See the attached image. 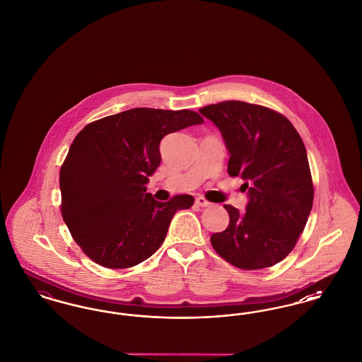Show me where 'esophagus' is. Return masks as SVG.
I'll return each mask as SVG.
<instances>
[{
	"instance_id": "obj_1",
	"label": "esophagus",
	"mask_w": 362,
	"mask_h": 362,
	"mask_svg": "<svg viewBox=\"0 0 362 362\" xmlns=\"http://www.w3.org/2000/svg\"><path fill=\"white\" fill-rule=\"evenodd\" d=\"M195 204H197V206H210V202H209V201H206V199H205L204 197H197V198H195Z\"/></svg>"
}]
</instances>
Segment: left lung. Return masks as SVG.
I'll return each instance as SVG.
<instances>
[{
	"label": "left lung",
	"mask_w": 362,
	"mask_h": 362,
	"mask_svg": "<svg viewBox=\"0 0 362 362\" xmlns=\"http://www.w3.org/2000/svg\"><path fill=\"white\" fill-rule=\"evenodd\" d=\"M221 132L229 153L228 173L241 176L245 211L224 205L229 225L210 241L216 252L243 270L274 266L303 233L313 204L304 142L289 119L239 100L199 108Z\"/></svg>",
	"instance_id": "1"
}]
</instances>
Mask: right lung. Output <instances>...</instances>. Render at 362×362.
<instances>
[{"label":"right lung","mask_w":362,"mask_h":362,"mask_svg":"<svg viewBox=\"0 0 362 362\" xmlns=\"http://www.w3.org/2000/svg\"><path fill=\"white\" fill-rule=\"evenodd\" d=\"M201 123L189 110L138 107L89 123L73 139L59 173L61 213L88 258L126 269L160 248L175 213L194 198L158 202L146 192L161 161L158 146L167 134Z\"/></svg>","instance_id":"1"}]
</instances>
